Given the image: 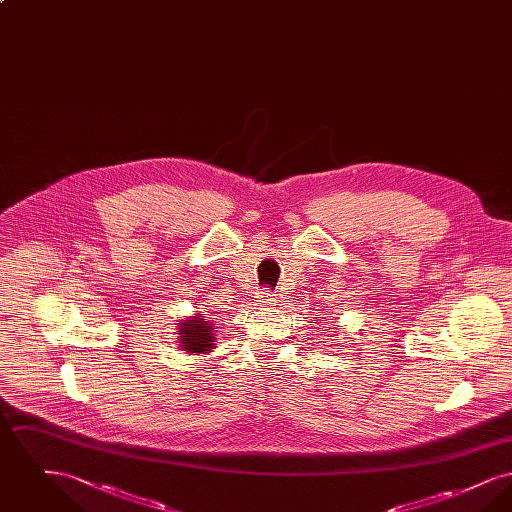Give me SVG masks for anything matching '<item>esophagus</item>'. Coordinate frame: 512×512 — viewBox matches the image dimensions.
Returning a JSON list of instances; mask_svg holds the SVG:
<instances>
[{
  "mask_svg": "<svg viewBox=\"0 0 512 512\" xmlns=\"http://www.w3.org/2000/svg\"><path fill=\"white\" fill-rule=\"evenodd\" d=\"M257 307H270L272 305V301H274V295L272 292L265 288V290H261V292L257 293Z\"/></svg>",
  "mask_w": 512,
  "mask_h": 512,
  "instance_id": "34e87169",
  "label": "esophagus"
}]
</instances>
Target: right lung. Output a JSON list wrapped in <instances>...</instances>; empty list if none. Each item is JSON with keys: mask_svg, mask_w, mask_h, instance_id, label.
<instances>
[{"mask_svg": "<svg viewBox=\"0 0 512 512\" xmlns=\"http://www.w3.org/2000/svg\"><path fill=\"white\" fill-rule=\"evenodd\" d=\"M213 326L207 318L194 317L180 322V341L188 353H207L215 347Z\"/></svg>", "mask_w": 512, "mask_h": 512, "instance_id": "1", "label": "right lung"}]
</instances>
